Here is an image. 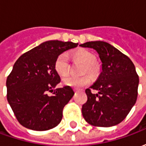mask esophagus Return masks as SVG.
Returning a JSON list of instances; mask_svg holds the SVG:
<instances>
[{"instance_id": "34e87169", "label": "esophagus", "mask_w": 146, "mask_h": 146, "mask_svg": "<svg viewBox=\"0 0 146 146\" xmlns=\"http://www.w3.org/2000/svg\"><path fill=\"white\" fill-rule=\"evenodd\" d=\"M73 90H74V92H79V91H80V89H78V88H74Z\"/></svg>"}]
</instances>
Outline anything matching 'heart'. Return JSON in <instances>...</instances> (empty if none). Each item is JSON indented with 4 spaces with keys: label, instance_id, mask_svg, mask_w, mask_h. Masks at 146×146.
I'll return each instance as SVG.
<instances>
[{
    "label": "heart",
    "instance_id": "heart-1",
    "mask_svg": "<svg viewBox=\"0 0 146 146\" xmlns=\"http://www.w3.org/2000/svg\"><path fill=\"white\" fill-rule=\"evenodd\" d=\"M73 57L84 65L83 68V73H88L93 77L98 75L100 67L98 64L95 62V56L92 52L86 50H80L73 54ZM54 67L55 71L59 75H66L69 70L68 54L66 53H62L59 54L54 61ZM62 82L64 85L75 88H80L89 84L91 82V78L88 75H84L81 76H66L62 78Z\"/></svg>",
    "mask_w": 146,
    "mask_h": 146
}]
</instances>
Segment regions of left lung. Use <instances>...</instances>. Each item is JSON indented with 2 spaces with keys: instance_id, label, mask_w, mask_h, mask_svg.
<instances>
[{
  "instance_id": "left-lung-1",
  "label": "left lung",
  "mask_w": 146,
  "mask_h": 146,
  "mask_svg": "<svg viewBox=\"0 0 146 146\" xmlns=\"http://www.w3.org/2000/svg\"><path fill=\"white\" fill-rule=\"evenodd\" d=\"M93 48L102 62V72L90 88L82 106L84 118L95 127H112L122 122L136 102L139 78L135 65L127 55L104 41L80 45ZM99 91L93 94L91 89Z\"/></svg>"
}]
</instances>
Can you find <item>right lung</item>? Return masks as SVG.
Segmentation results:
<instances>
[{
	"label": "right lung",
	"mask_w": 146,
	"mask_h": 146,
	"mask_svg": "<svg viewBox=\"0 0 146 146\" xmlns=\"http://www.w3.org/2000/svg\"><path fill=\"white\" fill-rule=\"evenodd\" d=\"M77 44L59 40L44 42L15 62L6 80L7 99L21 125L33 131H47L61 122L64 106L74 92L69 86L54 90L61 81L54 61ZM53 90V95L48 96Z\"/></svg>",
	"instance_id": "right-lung-1"
}]
</instances>
